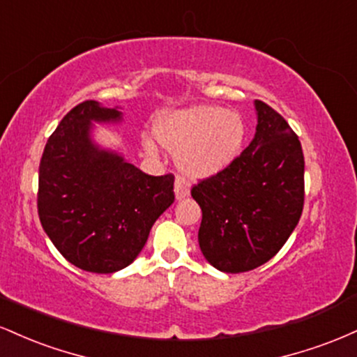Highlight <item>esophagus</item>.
<instances>
[{
	"label": "esophagus",
	"instance_id": "esophagus-1",
	"mask_svg": "<svg viewBox=\"0 0 357 357\" xmlns=\"http://www.w3.org/2000/svg\"><path fill=\"white\" fill-rule=\"evenodd\" d=\"M174 192H176V198L183 199L190 195V183H188L186 178L183 176H178L176 178V184H174Z\"/></svg>",
	"mask_w": 357,
	"mask_h": 357
}]
</instances>
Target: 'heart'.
Instances as JSON below:
<instances>
[{
  "label": "heart",
  "instance_id": "1",
  "mask_svg": "<svg viewBox=\"0 0 357 357\" xmlns=\"http://www.w3.org/2000/svg\"><path fill=\"white\" fill-rule=\"evenodd\" d=\"M155 134L161 144L178 153L184 173L204 178L223 171L241 153L245 122L240 114L216 105H196L167 114Z\"/></svg>",
  "mask_w": 357,
  "mask_h": 357
}]
</instances>
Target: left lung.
Masks as SVG:
<instances>
[{"label": "left lung", "instance_id": "left-lung-1", "mask_svg": "<svg viewBox=\"0 0 357 357\" xmlns=\"http://www.w3.org/2000/svg\"><path fill=\"white\" fill-rule=\"evenodd\" d=\"M255 107V139L230 166L191 188L203 211L199 248L227 273L248 272L275 257L304 210L298 136L265 102L257 100Z\"/></svg>", "mask_w": 357, "mask_h": 357}]
</instances>
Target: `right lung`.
<instances>
[{"label": "right lung", "instance_id": "right-lung-1", "mask_svg": "<svg viewBox=\"0 0 357 357\" xmlns=\"http://www.w3.org/2000/svg\"><path fill=\"white\" fill-rule=\"evenodd\" d=\"M119 119L116 109L80 102L48 137L40 161L43 230L85 272L114 273L132 264L154 221L174 202V174L149 176L92 144L90 122Z\"/></svg>", "mask_w": 357, "mask_h": 357}]
</instances>
